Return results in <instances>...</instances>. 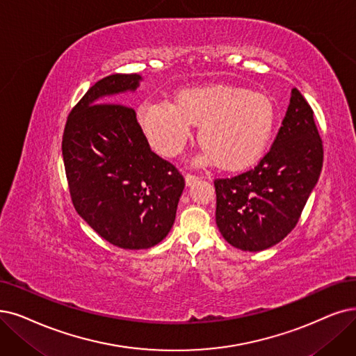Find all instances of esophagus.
<instances>
[{
  "instance_id": "1",
  "label": "esophagus",
  "mask_w": 356,
  "mask_h": 356,
  "mask_svg": "<svg viewBox=\"0 0 356 356\" xmlns=\"http://www.w3.org/2000/svg\"><path fill=\"white\" fill-rule=\"evenodd\" d=\"M197 179H198V177L191 175V174H187V175H186V184H187V187H191L194 182H197Z\"/></svg>"
}]
</instances>
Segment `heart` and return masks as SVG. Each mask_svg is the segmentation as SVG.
Returning a JSON list of instances; mask_svg holds the SVG:
<instances>
[{"mask_svg":"<svg viewBox=\"0 0 356 356\" xmlns=\"http://www.w3.org/2000/svg\"><path fill=\"white\" fill-rule=\"evenodd\" d=\"M140 124L159 153L177 156L200 125L204 146L197 165L220 162L225 169L252 166L264 153L275 127V108L264 95L235 86H215L182 92L177 108L166 102L146 105Z\"/></svg>","mask_w":356,"mask_h":356,"instance_id":"1","label":"heart"}]
</instances>
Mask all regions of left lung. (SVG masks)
<instances>
[{
    "mask_svg": "<svg viewBox=\"0 0 356 356\" xmlns=\"http://www.w3.org/2000/svg\"><path fill=\"white\" fill-rule=\"evenodd\" d=\"M323 166V141L314 112L292 89L286 115L260 163L234 178L215 181L216 225L232 247L263 251L298 223Z\"/></svg>",
    "mask_w": 356,
    "mask_h": 356,
    "instance_id": "obj_1",
    "label": "left lung"
}]
</instances>
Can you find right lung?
Instances as JSON below:
<instances>
[{"mask_svg": "<svg viewBox=\"0 0 356 356\" xmlns=\"http://www.w3.org/2000/svg\"><path fill=\"white\" fill-rule=\"evenodd\" d=\"M140 74H112L70 112L63 158L71 200L81 219L112 245L152 248L169 234L182 175L149 147L134 109L117 95L136 92Z\"/></svg>", "mask_w": 356, "mask_h": 356, "instance_id": "right-lung-1", "label": "right lung"}]
</instances>
